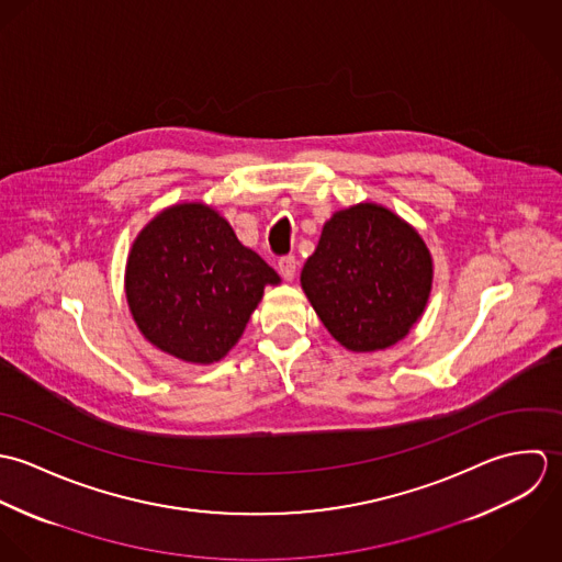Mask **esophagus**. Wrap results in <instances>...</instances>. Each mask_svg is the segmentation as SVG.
I'll return each instance as SVG.
<instances>
[{
  "label": "esophagus",
  "instance_id": "34e87169",
  "mask_svg": "<svg viewBox=\"0 0 562 562\" xmlns=\"http://www.w3.org/2000/svg\"><path fill=\"white\" fill-rule=\"evenodd\" d=\"M278 271H280V276L286 280V282H291L293 278H295V271H297V260H295V256H282L280 260H278Z\"/></svg>",
  "mask_w": 562,
  "mask_h": 562
}]
</instances>
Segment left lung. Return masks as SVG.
Wrapping results in <instances>:
<instances>
[{
	"label": "left lung",
	"instance_id": "obj_1",
	"mask_svg": "<svg viewBox=\"0 0 562 562\" xmlns=\"http://www.w3.org/2000/svg\"><path fill=\"white\" fill-rule=\"evenodd\" d=\"M300 280L342 347L375 351L402 340L424 315L432 256L413 225L364 202L326 222Z\"/></svg>",
	"mask_w": 562,
	"mask_h": 562
}]
</instances>
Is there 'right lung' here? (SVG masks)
Masks as SVG:
<instances>
[{
  "label": "right lung",
  "mask_w": 562,
  "mask_h": 562,
  "mask_svg": "<svg viewBox=\"0 0 562 562\" xmlns=\"http://www.w3.org/2000/svg\"><path fill=\"white\" fill-rule=\"evenodd\" d=\"M267 284H280V276L202 202L156 215L125 265V297L140 335L193 364L224 358Z\"/></svg>",
  "instance_id": "1"
}]
</instances>
